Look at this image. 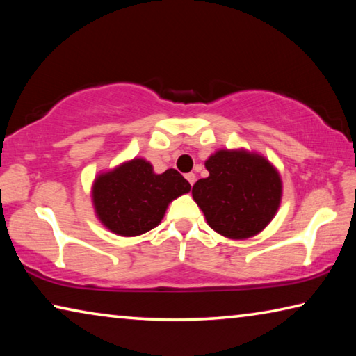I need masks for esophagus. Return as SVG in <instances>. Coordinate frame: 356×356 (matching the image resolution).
I'll list each match as a JSON object with an SVG mask.
<instances>
[{"label":"esophagus","instance_id":"esophagus-1","mask_svg":"<svg viewBox=\"0 0 356 356\" xmlns=\"http://www.w3.org/2000/svg\"><path fill=\"white\" fill-rule=\"evenodd\" d=\"M185 179L188 180V184H190V185H193V184L196 182V176H195V174H193V172H188V174H186Z\"/></svg>","mask_w":356,"mask_h":356}]
</instances>
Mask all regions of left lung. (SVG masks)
Masks as SVG:
<instances>
[{
  "label": "left lung",
  "instance_id": "obj_1",
  "mask_svg": "<svg viewBox=\"0 0 356 356\" xmlns=\"http://www.w3.org/2000/svg\"><path fill=\"white\" fill-rule=\"evenodd\" d=\"M206 168L209 177L197 180L191 195L213 231L243 240L272 221L282 184L268 160L246 150H218L209 156Z\"/></svg>",
  "mask_w": 356,
  "mask_h": 356
}]
</instances>
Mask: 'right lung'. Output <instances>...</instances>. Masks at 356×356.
I'll use <instances>...</instances> for the list:
<instances>
[{
    "label": "right lung",
    "instance_id": "1",
    "mask_svg": "<svg viewBox=\"0 0 356 356\" xmlns=\"http://www.w3.org/2000/svg\"><path fill=\"white\" fill-rule=\"evenodd\" d=\"M190 188L176 170L155 174L149 161L134 159L95 179L92 201L105 227L118 236L135 237L159 226L168 204Z\"/></svg>",
    "mask_w": 356,
    "mask_h": 356
}]
</instances>
